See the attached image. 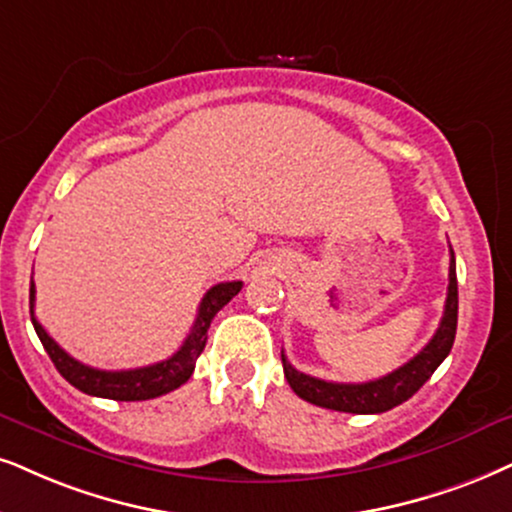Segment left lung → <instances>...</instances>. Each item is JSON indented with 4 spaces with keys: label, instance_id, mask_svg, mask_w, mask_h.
<instances>
[{
    "label": "left lung",
    "instance_id": "obj_1",
    "mask_svg": "<svg viewBox=\"0 0 512 512\" xmlns=\"http://www.w3.org/2000/svg\"><path fill=\"white\" fill-rule=\"evenodd\" d=\"M458 323V281H456V260L451 250L449 264V293H446L444 316L439 323L437 333L411 361L399 366L397 371L383 375L368 383H328V380L312 378V375L300 373L281 352L283 373H286L288 385L293 387L297 397L309 401V404L321 406V409L342 411V413H383L394 406L404 404L411 399L420 387L430 380L437 366L449 357L456 338Z\"/></svg>",
    "mask_w": 512,
    "mask_h": 512
}]
</instances>
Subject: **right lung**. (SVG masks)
Returning <instances> with one entry per match:
<instances>
[{
	"label": "right lung",
	"instance_id": "1",
	"mask_svg": "<svg viewBox=\"0 0 512 512\" xmlns=\"http://www.w3.org/2000/svg\"><path fill=\"white\" fill-rule=\"evenodd\" d=\"M241 288L243 281H226L212 286L205 293L203 302H200L191 333L186 335L179 352H174L170 359L158 361V364L129 368V371H101V368H92L70 357L63 347H58V342L35 319V281H30V319L32 326H35L37 338L42 340L44 349H47L51 361H54L56 371L70 385L84 394H92V397L115 401H144L177 390V387H181L191 378L193 368H196V359L205 349V342H208V328L212 319H215V314L231 297L241 293Z\"/></svg>",
	"mask_w": 512,
	"mask_h": 512
}]
</instances>
